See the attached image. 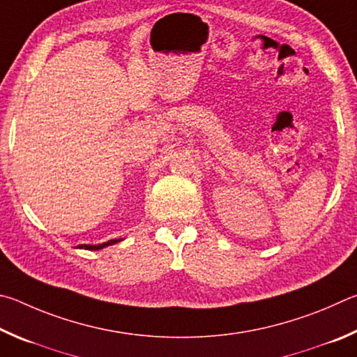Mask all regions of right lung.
Segmentation results:
<instances>
[{"label":"right lung","instance_id":"1","mask_svg":"<svg viewBox=\"0 0 357 357\" xmlns=\"http://www.w3.org/2000/svg\"><path fill=\"white\" fill-rule=\"evenodd\" d=\"M122 240H123V238L109 240V241H106V243H102V245H79V246H77V248H79V249H87V251H98V249H103V248H106V246L116 245V243L122 241Z\"/></svg>","mask_w":357,"mask_h":357}]
</instances>
